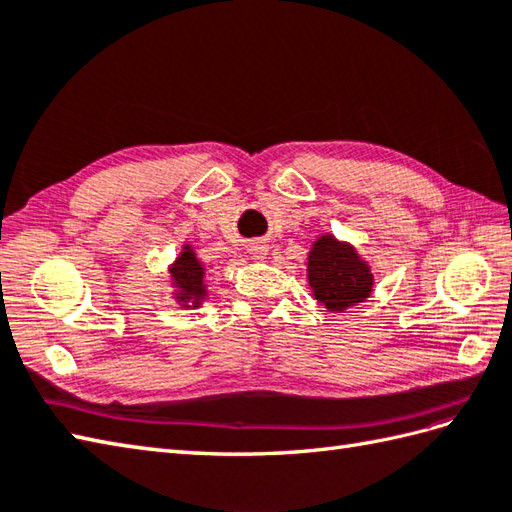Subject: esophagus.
Listing matches in <instances>:
<instances>
[{"instance_id": "esophagus-1", "label": "esophagus", "mask_w": 512, "mask_h": 512, "mask_svg": "<svg viewBox=\"0 0 512 512\" xmlns=\"http://www.w3.org/2000/svg\"><path fill=\"white\" fill-rule=\"evenodd\" d=\"M248 253L253 259H266L268 255V244L266 242H253L248 246Z\"/></svg>"}]
</instances>
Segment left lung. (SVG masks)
<instances>
[{
	"mask_svg": "<svg viewBox=\"0 0 512 512\" xmlns=\"http://www.w3.org/2000/svg\"><path fill=\"white\" fill-rule=\"evenodd\" d=\"M308 284L325 310L345 312L372 295L374 275L350 242L323 233L308 253Z\"/></svg>",
	"mask_w": 512,
	"mask_h": 512,
	"instance_id": "8db88e82",
	"label": "left lung"
}]
</instances>
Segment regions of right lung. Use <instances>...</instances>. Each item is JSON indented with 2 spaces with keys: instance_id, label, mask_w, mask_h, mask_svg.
<instances>
[{
  "instance_id": "obj_1",
  "label": "right lung",
  "mask_w": 512,
  "mask_h": 512,
  "mask_svg": "<svg viewBox=\"0 0 512 512\" xmlns=\"http://www.w3.org/2000/svg\"><path fill=\"white\" fill-rule=\"evenodd\" d=\"M169 277L173 286V299L182 308H200L202 301L209 295L204 284V266L195 255L191 244H184L176 262L169 266Z\"/></svg>"
}]
</instances>
